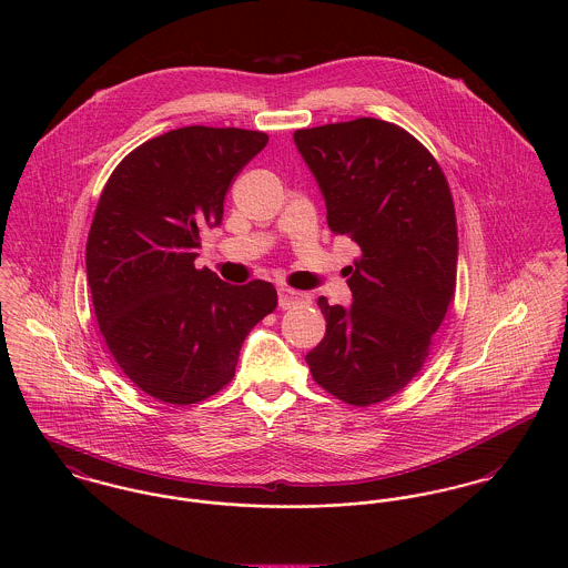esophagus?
<instances>
[{
    "label": "esophagus",
    "mask_w": 568,
    "mask_h": 568,
    "mask_svg": "<svg viewBox=\"0 0 568 568\" xmlns=\"http://www.w3.org/2000/svg\"><path fill=\"white\" fill-rule=\"evenodd\" d=\"M277 302H280V308H291V306H297V304H306L308 295L300 293V291H293L288 286H280L277 288Z\"/></svg>",
    "instance_id": "1"
}]
</instances>
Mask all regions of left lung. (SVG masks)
Returning <instances> with one entry per match:
<instances>
[{"label":"left lung","mask_w":568,"mask_h":568,"mask_svg":"<svg viewBox=\"0 0 568 568\" xmlns=\"http://www.w3.org/2000/svg\"><path fill=\"white\" fill-rule=\"evenodd\" d=\"M327 210L358 244L349 306L320 297L325 336L306 354L313 378L354 406L398 394L422 369L457 280V223L442 168L405 129L358 118L293 135Z\"/></svg>","instance_id":"obj_1"}]
</instances>
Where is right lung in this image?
<instances>
[{
	"label": "right lung",
	"mask_w": 568,
	"mask_h": 568,
	"mask_svg": "<svg viewBox=\"0 0 568 568\" xmlns=\"http://www.w3.org/2000/svg\"><path fill=\"white\" fill-rule=\"evenodd\" d=\"M266 142L260 131L174 129L129 153L100 194L84 255L95 320L122 372L168 405L223 389L246 334L277 306L271 282L234 286L194 268L199 232L223 223L232 179Z\"/></svg>",
	"instance_id": "add662e5"
}]
</instances>
